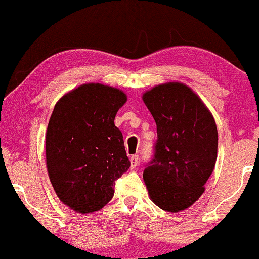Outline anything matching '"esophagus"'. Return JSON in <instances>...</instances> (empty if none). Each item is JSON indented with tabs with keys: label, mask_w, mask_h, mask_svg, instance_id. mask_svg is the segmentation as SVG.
I'll use <instances>...</instances> for the list:
<instances>
[{
	"label": "esophagus",
	"mask_w": 259,
	"mask_h": 259,
	"mask_svg": "<svg viewBox=\"0 0 259 259\" xmlns=\"http://www.w3.org/2000/svg\"><path fill=\"white\" fill-rule=\"evenodd\" d=\"M138 165H139V155L138 154L132 155V157H130V166H132V169H135Z\"/></svg>",
	"instance_id": "esophagus-1"
}]
</instances>
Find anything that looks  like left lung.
Listing matches in <instances>:
<instances>
[{"label":"left lung","mask_w":259,"mask_h":259,"mask_svg":"<svg viewBox=\"0 0 259 259\" xmlns=\"http://www.w3.org/2000/svg\"><path fill=\"white\" fill-rule=\"evenodd\" d=\"M157 124L154 158L143 171L151 200L167 212L192 206L217 159L219 133L212 113L186 84L169 82L143 93Z\"/></svg>","instance_id":"left-lung-1"}]
</instances>
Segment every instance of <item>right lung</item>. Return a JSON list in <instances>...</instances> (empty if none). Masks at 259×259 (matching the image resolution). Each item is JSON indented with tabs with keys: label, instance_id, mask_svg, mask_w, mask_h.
Returning <instances> with one entry per match:
<instances>
[{
	"label": "right lung",
	"instance_id": "add662e5",
	"mask_svg": "<svg viewBox=\"0 0 259 259\" xmlns=\"http://www.w3.org/2000/svg\"><path fill=\"white\" fill-rule=\"evenodd\" d=\"M123 90L87 83L55 104L46 133V161L58 198L78 213L101 210L114 181L130 167L114 118L126 102Z\"/></svg>",
	"mask_w": 259,
	"mask_h": 259
}]
</instances>
